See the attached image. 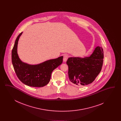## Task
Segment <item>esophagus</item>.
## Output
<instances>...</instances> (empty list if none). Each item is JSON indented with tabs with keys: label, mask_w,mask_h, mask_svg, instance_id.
<instances>
[{
	"label": "esophagus",
	"mask_w": 121,
	"mask_h": 121,
	"mask_svg": "<svg viewBox=\"0 0 121 121\" xmlns=\"http://www.w3.org/2000/svg\"><path fill=\"white\" fill-rule=\"evenodd\" d=\"M68 57H69V56H68V55H64L63 58V62H66L67 60V59H68Z\"/></svg>",
	"instance_id": "esophagus-1"
}]
</instances>
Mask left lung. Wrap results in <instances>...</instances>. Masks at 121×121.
I'll list each match as a JSON object with an SVG mask.
<instances>
[{
	"instance_id": "8db88e82",
	"label": "left lung",
	"mask_w": 121,
	"mask_h": 121,
	"mask_svg": "<svg viewBox=\"0 0 121 121\" xmlns=\"http://www.w3.org/2000/svg\"><path fill=\"white\" fill-rule=\"evenodd\" d=\"M104 57L103 49L100 46L95 48L90 56L69 57L66 63L69 80L79 86L91 83L101 71Z\"/></svg>"
}]
</instances>
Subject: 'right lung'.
Segmentation results:
<instances>
[{
    "instance_id": "1",
    "label": "right lung",
    "mask_w": 121,
    "mask_h": 121,
    "mask_svg": "<svg viewBox=\"0 0 121 121\" xmlns=\"http://www.w3.org/2000/svg\"><path fill=\"white\" fill-rule=\"evenodd\" d=\"M22 34L17 36L12 51V62L15 73L18 79L27 86H45L50 81L52 72L63 63V56L35 65L23 62L17 52L18 42Z\"/></svg>"
}]
</instances>
